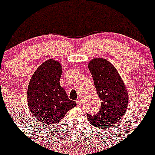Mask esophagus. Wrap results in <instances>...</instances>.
<instances>
[{
	"label": "esophagus",
	"instance_id": "1",
	"mask_svg": "<svg viewBox=\"0 0 155 155\" xmlns=\"http://www.w3.org/2000/svg\"><path fill=\"white\" fill-rule=\"evenodd\" d=\"M76 104H77L78 107H80L81 105V103H82V102H81V100L79 99H79L76 100Z\"/></svg>",
	"mask_w": 155,
	"mask_h": 155
}]
</instances>
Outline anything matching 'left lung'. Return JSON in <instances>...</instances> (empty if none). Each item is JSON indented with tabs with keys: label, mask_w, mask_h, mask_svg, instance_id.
I'll list each match as a JSON object with an SVG mask.
<instances>
[{
	"label": "left lung",
	"mask_w": 155,
	"mask_h": 155,
	"mask_svg": "<svg viewBox=\"0 0 155 155\" xmlns=\"http://www.w3.org/2000/svg\"><path fill=\"white\" fill-rule=\"evenodd\" d=\"M88 68L101 104L99 112L88 115L87 120L93 127L108 129L124 115L128 107V91L118 71L105 59H92Z\"/></svg>",
	"instance_id": "8db88e82"
}]
</instances>
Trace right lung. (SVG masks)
Returning <instances> with one entry per match:
<instances>
[{
  "label": "right lung",
  "mask_w": 155,
  "mask_h": 155,
  "mask_svg": "<svg viewBox=\"0 0 155 155\" xmlns=\"http://www.w3.org/2000/svg\"><path fill=\"white\" fill-rule=\"evenodd\" d=\"M62 72L59 61L48 59L39 66L28 84V107L33 116L45 126L59 122L68 111L76 106L59 84Z\"/></svg>",
  "instance_id": "right-lung-1"
}]
</instances>
